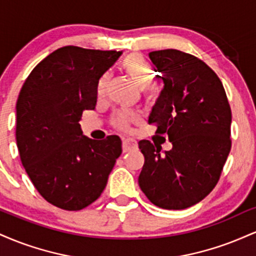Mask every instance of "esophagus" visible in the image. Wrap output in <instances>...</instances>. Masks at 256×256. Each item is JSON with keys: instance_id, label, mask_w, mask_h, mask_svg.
Returning <instances> with one entry per match:
<instances>
[{"instance_id": "obj_1", "label": "esophagus", "mask_w": 256, "mask_h": 256, "mask_svg": "<svg viewBox=\"0 0 256 256\" xmlns=\"http://www.w3.org/2000/svg\"><path fill=\"white\" fill-rule=\"evenodd\" d=\"M134 149H137V140H132V138H125L122 140V150H124V152H131Z\"/></svg>"}]
</instances>
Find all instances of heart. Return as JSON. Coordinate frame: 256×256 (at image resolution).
I'll list each match as a JSON object with an SVG mask.
<instances>
[{"label": "heart", "mask_w": 256, "mask_h": 256, "mask_svg": "<svg viewBox=\"0 0 256 256\" xmlns=\"http://www.w3.org/2000/svg\"><path fill=\"white\" fill-rule=\"evenodd\" d=\"M122 70H124L128 78L137 85L140 89L144 92V98L148 101H154L160 95L161 88L158 84L152 83L155 77L154 68L152 64L146 61V58L140 54H130L122 60ZM108 83H110V74L106 73L100 78L98 86H96V94L98 98H104L106 90H107ZM138 116L132 112L122 110L114 116L113 122L120 130H128L132 122H136Z\"/></svg>", "instance_id": "heart-1"}]
</instances>
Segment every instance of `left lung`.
I'll use <instances>...</instances> for the list:
<instances>
[{"instance_id":"8db88e82","label":"left lung","mask_w":256,"mask_h":256,"mask_svg":"<svg viewBox=\"0 0 256 256\" xmlns=\"http://www.w3.org/2000/svg\"><path fill=\"white\" fill-rule=\"evenodd\" d=\"M164 82L148 122L166 134L172 149L138 142L144 165L140 190L164 210L198 204L218 183L231 149V108L216 72L194 55L176 49L149 52Z\"/></svg>"}]
</instances>
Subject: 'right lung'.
Masks as SVG:
<instances>
[{"label":"right lung","mask_w":256,"mask_h":256,"mask_svg":"<svg viewBox=\"0 0 256 256\" xmlns=\"http://www.w3.org/2000/svg\"><path fill=\"white\" fill-rule=\"evenodd\" d=\"M122 52L67 46L32 70L16 101V146L37 192L61 210L96 201L122 154V140L84 136L79 120L95 110L100 78Z\"/></svg>","instance_id":"1"}]
</instances>
